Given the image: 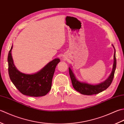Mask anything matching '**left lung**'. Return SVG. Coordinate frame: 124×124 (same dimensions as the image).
Listing matches in <instances>:
<instances>
[{"label":"left lung","mask_w":124,"mask_h":124,"mask_svg":"<svg viewBox=\"0 0 124 124\" xmlns=\"http://www.w3.org/2000/svg\"><path fill=\"white\" fill-rule=\"evenodd\" d=\"M113 46V45H112ZM114 48L115 49L114 46ZM116 68V51L115 49V53H114V63L113 65V69L111 75H110L109 78L104 81V82L100 83L98 85H91L85 83H81L76 78L75 76L73 74L70 68H69L70 77L71 78V80L72 81V86L76 91L79 92L81 94L87 95H91L98 94L100 92L103 91L108 88L109 86L111 85L113 79L114 77L115 72Z\"/></svg>","instance_id":"left-lung-1"}]
</instances>
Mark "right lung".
Listing matches in <instances>:
<instances>
[{
	"label": "right lung",
	"instance_id": "right-lung-1",
	"mask_svg": "<svg viewBox=\"0 0 124 124\" xmlns=\"http://www.w3.org/2000/svg\"><path fill=\"white\" fill-rule=\"evenodd\" d=\"M11 48L8 55V73L10 80L21 93L25 95L38 97L45 95L51 90L55 68L60 62L55 59L48 63L40 71L32 75L20 72L15 68L12 59Z\"/></svg>",
	"mask_w": 124,
	"mask_h": 124
}]
</instances>
